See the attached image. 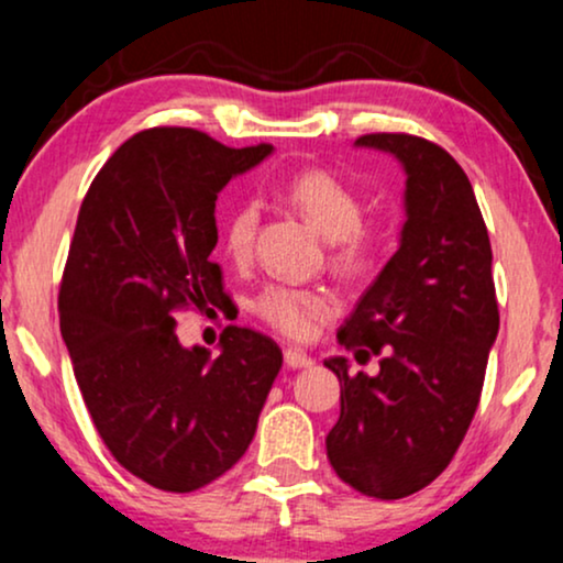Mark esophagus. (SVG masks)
Segmentation results:
<instances>
[{"instance_id":"34e87169","label":"esophagus","mask_w":563,"mask_h":563,"mask_svg":"<svg viewBox=\"0 0 563 563\" xmlns=\"http://www.w3.org/2000/svg\"><path fill=\"white\" fill-rule=\"evenodd\" d=\"M284 366H287V368H308V366H313V358H310L308 353H302V350L287 347V350H284Z\"/></svg>"}]
</instances>
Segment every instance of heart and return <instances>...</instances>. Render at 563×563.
<instances>
[{
    "label": "heart",
    "instance_id": "1",
    "mask_svg": "<svg viewBox=\"0 0 563 563\" xmlns=\"http://www.w3.org/2000/svg\"><path fill=\"white\" fill-rule=\"evenodd\" d=\"M284 197L323 240L332 242L334 266L347 276H358L376 263L385 244V231L361 221L363 202L345 181L321 168L300 170L284 184ZM261 221L255 200H244L223 221V250L231 261L242 263L253 253ZM332 297L321 289H300L271 284L255 297L253 310L271 329L292 340H306L316 321L332 313Z\"/></svg>",
    "mask_w": 563,
    "mask_h": 563
}]
</instances>
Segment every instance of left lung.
<instances>
[{
	"label": "left lung",
	"instance_id": "obj_1",
	"mask_svg": "<svg viewBox=\"0 0 563 563\" xmlns=\"http://www.w3.org/2000/svg\"><path fill=\"white\" fill-rule=\"evenodd\" d=\"M355 147L393 155L406 174L400 242L336 340L382 355L379 374L340 379V419L327 434L336 477L363 495L398 500L438 479L479 406L500 316L493 250L477 197L459 163L411 134H366Z\"/></svg>",
	"mask_w": 563,
	"mask_h": 563
}]
</instances>
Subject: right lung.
<instances>
[{"mask_svg":"<svg viewBox=\"0 0 563 563\" xmlns=\"http://www.w3.org/2000/svg\"><path fill=\"white\" fill-rule=\"evenodd\" d=\"M274 152L231 150L195 129L139 131L102 165L73 234L59 332L99 438L157 490L191 493L227 474L255 438L282 350L227 327L221 353L184 347L178 308L223 300L216 200Z\"/></svg>","mask_w":563,"mask_h":563,"instance_id":"1","label":"right lung"}]
</instances>
